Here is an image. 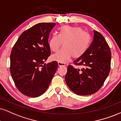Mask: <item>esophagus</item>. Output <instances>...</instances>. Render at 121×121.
I'll return each instance as SVG.
<instances>
[{
	"instance_id": "34e87169",
	"label": "esophagus",
	"mask_w": 121,
	"mask_h": 121,
	"mask_svg": "<svg viewBox=\"0 0 121 121\" xmlns=\"http://www.w3.org/2000/svg\"><path fill=\"white\" fill-rule=\"evenodd\" d=\"M58 65H59V66H65V64L62 62H58Z\"/></svg>"
}]
</instances>
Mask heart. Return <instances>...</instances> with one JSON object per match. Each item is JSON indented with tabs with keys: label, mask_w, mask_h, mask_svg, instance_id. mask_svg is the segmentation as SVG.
<instances>
[{
	"label": "heart",
	"mask_w": 121,
	"mask_h": 121,
	"mask_svg": "<svg viewBox=\"0 0 121 121\" xmlns=\"http://www.w3.org/2000/svg\"><path fill=\"white\" fill-rule=\"evenodd\" d=\"M91 43L90 35L78 27L64 26L59 34H54L49 40L52 51H58L63 44V48L53 56V59L66 62L71 57L79 58L86 53Z\"/></svg>",
	"instance_id": "obj_1"
}]
</instances>
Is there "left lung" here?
<instances>
[{
  "label": "left lung",
  "instance_id": "left-lung-1",
  "mask_svg": "<svg viewBox=\"0 0 121 121\" xmlns=\"http://www.w3.org/2000/svg\"><path fill=\"white\" fill-rule=\"evenodd\" d=\"M73 62L83 68L68 66L65 81L69 89L79 95H91L98 91L111 70V49L103 36L94 30V39L88 50Z\"/></svg>",
  "mask_w": 121,
  "mask_h": 121
}]
</instances>
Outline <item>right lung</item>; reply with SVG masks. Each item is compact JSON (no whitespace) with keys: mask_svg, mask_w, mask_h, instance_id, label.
Returning <instances> with one entry per match:
<instances>
[{"mask_svg":"<svg viewBox=\"0 0 121 121\" xmlns=\"http://www.w3.org/2000/svg\"><path fill=\"white\" fill-rule=\"evenodd\" d=\"M55 23H40L25 31L12 49L10 72L15 85L26 96L35 98L47 90L58 68L56 61L44 63L50 56L49 34Z\"/></svg>","mask_w":121,"mask_h":121,"instance_id":"obj_1","label":"right lung"}]
</instances>
